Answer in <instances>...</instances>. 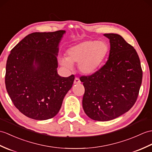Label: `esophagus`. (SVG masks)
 Returning a JSON list of instances; mask_svg holds the SVG:
<instances>
[{"label": "esophagus", "instance_id": "34e87169", "mask_svg": "<svg viewBox=\"0 0 152 152\" xmlns=\"http://www.w3.org/2000/svg\"><path fill=\"white\" fill-rule=\"evenodd\" d=\"M81 83L80 80L78 78V77H75V81H74V83H75V84H78V83Z\"/></svg>", "mask_w": 152, "mask_h": 152}]
</instances>
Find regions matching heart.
<instances>
[{
    "mask_svg": "<svg viewBox=\"0 0 152 152\" xmlns=\"http://www.w3.org/2000/svg\"><path fill=\"white\" fill-rule=\"evenodd\" d=\"M109 52L106 42L88 40L70 48L66 58L60 59L61 64L72 69V63H78L80 70L84 74H91L97 70L104 63Z\"/></svg>",
    "mask_w": 152,
    "mask_h": 152,
    "instance_id": "heart-1",
    "label": "heart"
}]
</instances>
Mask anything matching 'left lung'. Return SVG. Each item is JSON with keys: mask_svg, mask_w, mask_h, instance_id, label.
I'll use <instances>...</instances> for the list:
<instances>
[{"mask_svg": "<svg viewBox=\"0 0 152 152\" xmlns=\"http://www.w3.org/2000/svg\"><path fill=\"white\" fill-rule=\"evenodd\" d=\"M110 42L109 59L93 75L82 76V105L86 114L97 121H108L123 115L137 101L142 83L139 56L118 34H105Z\"/></svg>", "mask_w": 152, "mask_h": 152, "instance_id": "8db88e82", "label": "left lung"}]
</instances>
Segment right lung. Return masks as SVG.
<instances>
[{
	"label": "right lung",
	"instance_id": "add662e5",
	"mask_svg": "<svg viewBox=\"0 0 152 152\" xmlns=\"http://www.w3.org/2000/svg\"><path fill=\"white\" fill-rule=\"evenodd\" d=\"M65 33H31L12 49L7 59V92L16 108L30 118L55 116L72 86L75 75L61 77L57 72L58 46Z\"/></svg>",
	"mask_w": 152,
	"mask_h": 152
}]
</instances>
